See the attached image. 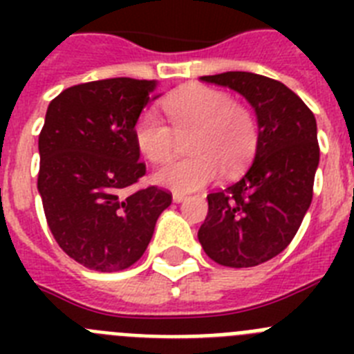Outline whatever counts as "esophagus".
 I'll list each match as a JSON object with an SVG mask.
<instances>
[{
    "instance_id": "esophagus-1",
    "label": "esophagus",
    "mask_w": 354,
    "mask_h": 354,
    "mask_svg": "<svg viewBox=\"0 0 354 354\" xmlns=\"http://www.w3.org/2000/svg\"><path fill=\"white\" fill-rule=\"evenodd\" d=\"M183 200H186V195L180 192H175L174 193V202H183Z\"/></svg>"
}]
</instances>
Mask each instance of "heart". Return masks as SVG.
Masks as SVG:
<instances>
[{
    "label": "heart",
    "mask_w": 354,
    "mask_h": 354,
    "mask_svg": "<svg viewBox=\"0 0 354 354\" xmlns=\"http://www.w3.org/2000/svg\"><path fill=\"white\" fill-rule=\"evenodd\" d=\"M170 124L154 111H145L134 124V142L156 165H168L177 156L180 140L192 138V158L156 174V183L174 192H195L214 180L223 168L232 175L245 167L257 149V118L223 90L187 84L162 104Z\"/></svg>",
    "instance_id": "heart-1"
}]
</instances>
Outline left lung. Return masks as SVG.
Masks as SVG:
<instances>
[{"mask_svg": "<svg viewBox=\"0 0 354 354\" xmlns=\"http://www.w3.org/2000/svg\"><path fill=\"white\" fill-rule=\"evenodd\" d=\"M236 90L255 108V159L237 183L207 195L198 230L204 252L227 268H252L282 253L314 196L319 165L315 117L286 84L253 72L200 77Z\"/></svg>", "mask_w": 354, "mask_h": 354, "instance_id": "1", "label": "left lung"}]
</instances>
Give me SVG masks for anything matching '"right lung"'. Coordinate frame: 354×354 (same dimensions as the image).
Instances as JSON below:
<instances>
[{
  "instance_id": "right-lung-1",
  "label": "right lung",
  "mask_w": 354,
  "mask_h": 354,
  "mask_svg": "<svg viewBox=\"0 0 354 354\" xmlns=\"http://www.w3.org/2000/svg\"><path fill=\"white\" fill-rule=\"evenodd\" d=\"M156 88V80L111 77L74 84L49 102L37 187L58 246L88 270L133 266L171 204V193L158 186L120 195L147 171L134 124Z\"/></svg>"
}]
</instances>
